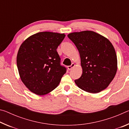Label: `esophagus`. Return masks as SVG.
Here are the masks:
<instances>
[{"mask_svg":"<svg viewBox=\"0 0 129 129\" xmlns=\"http://www.w3.org/2000/svg\"><path fill=\"white\" fill-rule=\"evenodd\" d=\"M75 66V64H74V63H72L71 65H70V66L68 67V69L69 70H71Z\"/></svg>","mask_w":129,"mask_h":129,"instance_id":"esophagus-1","label":"esophagus"}]
</instances>
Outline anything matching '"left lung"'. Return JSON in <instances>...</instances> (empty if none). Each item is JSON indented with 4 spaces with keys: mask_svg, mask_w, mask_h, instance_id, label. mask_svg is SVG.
<instances>
[{
    "mask_svg": "<svg viewBox=\"0 0 129 129\" xmlns=\"http://www.w3.org/2000/svg\"><path fill=\"white\" fill-rule=\"evenodd\" d=\"M80 53L82 74L75 82L78 88L91 93L105 89L117 71L114 47L108 39L95 32L85 30L68 35Z\"/></svg>",
    "mask_w": 129,
    "mask_h": 129,
    "instance_id": "left-lung-1",
    "label": "left lung"
}]
</instances>
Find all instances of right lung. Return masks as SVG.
I'll return each instance as SVG.
<instances>
[{
  "label": "right lung",
  "instance_id": "right-lung-1",
  "mask_svg": "<svg viewBox=\"0 0 129 129\" xmlns=\"http://www.w3.org/2000/svg\"><path fill=\"white\" fill-rule=\"evenodd\" d=\"M64 34L39 32L30 36L20 45L17 67L22 82L37 95L51 92L58 85L67 68L60 64L57 48Z\"/></svg>",
  "mask_w": 129,
  "mask_h": 129
}]
</instances>
